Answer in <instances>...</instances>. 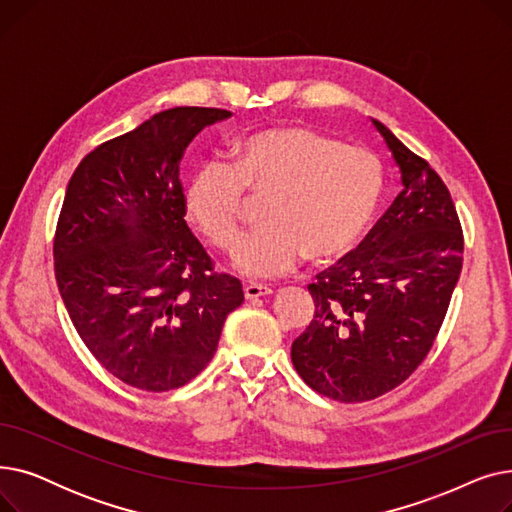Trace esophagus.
<instances>
[{"mask_svg": "<svg viewBox=\"0 0 512 512\" xmlns=\"http://www.w3.org/2000/svg\"><path fill=\"white\" fill-rule=\"evenodd\" d=\"M267 294H272L270 286H263V284H245V297L249 301L259 299V297H267Z\"/></svg>", "mask_w": 512, "mask_h": 512, "instance_id": "obj_1", "label": "esophagus"}]
</instances>
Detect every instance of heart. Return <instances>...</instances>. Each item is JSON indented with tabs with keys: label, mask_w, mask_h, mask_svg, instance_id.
I'll return each mask as SVG.
<instances>
[{
	"label": "heart",
	"mask_w": 512,
	"mask_h": 512,
	"mask_svg": "<svg viewBox=\"0 0 512 512\" xmlns=\"http://www.w3.org/2000/svg\"><path fill=\"white\" fill-rule=\"evenodd\" d=\"M384 186L378 153L305 124H280L238 137L230 164H201L184 184L182 203L211 245L232 249L245 226L246 195L267 197L265 226L234 251L242 274L267 278L305 257L330 263L351 253L378 213Z\"/></svg>",
	"instance_id": "obj_1"
}]
</instances>
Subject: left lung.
Segmentation results:
<instances>
[{
	"instance_id": "1",
	"label": "left lung",
	"mask_w": 512,
	"mask_h": 512,
	"mask_svg": "<svg viewBox=\"0 0 512 512\" xmlns=\"http://www.w3.org/2000/svg\"><path fill=\"white\" fill-rule=\"evenodd\" d=\"M402 191L361 245L309 284L315 313L292 342L307 386L340 402L378 398L432 351L463 267V228L446 184L378 120Z\"/></svg>"
}]
</instances>
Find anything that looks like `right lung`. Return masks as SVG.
<instances>
[{"instance_id":"1","label":"right lung","mask_w":512,"mask_h":512,"mask_svg":"<svg viewBox=\"0 0 512 512\" xmlns=\"http://www.w3.org/2000/svg\"><path fill=\"white\" fill-rule=\"evenodd\" d=\"M224 118L218 107L159 112L95 147L68 182L53 238L62 301L91 355L132 388L191 382L245 301L184 222L180 159Z\"/></svg>"}]
</instances>
